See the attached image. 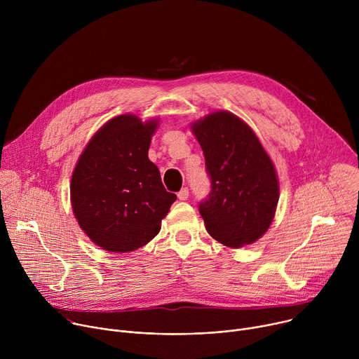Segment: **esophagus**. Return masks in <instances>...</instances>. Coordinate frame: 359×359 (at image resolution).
Masks as SVG:
<instances>
[{"label":"esophagus","mask_w":359,"mask_h":359,"mask_svg":"<svg viewBox=\"0 0 359 359\" xmlns=\"http://www.w3.org/2000/svg\"><path fill=\"white\" fill-rule=\"evenodd\" d=\"M177 197H179V200H187V197H189V189H187V187H183V189L177 193Z\"/></svg>","instance_id":"1"}]
</instances>
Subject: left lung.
<instances>
[{
  "mask_svg": "<svg viewBox=\"0 0 359 359\" xmlns=\"http://www.w3.org/2000/svg\"><path fill=\"white\" fill-rule=\"evenodd\" d=\"M198 140L210 193L198 203L209 234L229 247L259 240L278 203L274 165L254 132L230 112H215L191 126Z\"/></svg>",
  "mask_w": 359,
  "mask_h": 359,
  "instance_id": "8db88e82",
  "label": "left lung"
}]
</instances>
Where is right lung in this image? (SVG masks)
<instances>
[{
  "label": "right lung",
  "mask_w": 359,
  "mask_h": 359,
  "mask_svg": "<svg viewBox=\"0 0 359 359\" xmlns=\"http://www.w3.org/2000/svg\"><path fill=\"white\" fill-rule=\"evenodd\" d=\"M156 121L121 115L102 126L81 155L71 182L74 215L86 236L111 252H128L161 231L176 194L147 158Z\"/></svg>",
  "instance_id": "1"
}]
</instances>
